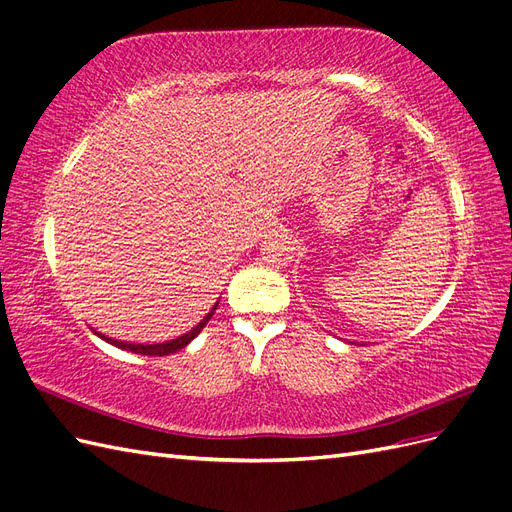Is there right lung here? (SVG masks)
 I'll return each instance as SVG.
<instances>
[{
    "label": "right lung",
    "instance_id": "1",
    "mask_svg": "<svg viewBox=\"0 0 512 512\" xmlns=\"http://www.w3.org/2000/svg\"><path fill=\"white\" fill-rule=\"evenodd\" d=\"M215 309H218V305H215V307L211 309V312H209L203 320H200L190 333H185V335L173 339V342H166V344H149V346H143V344H123V342H117V339H111V337H104V335H100V337H104L108 344H113V346H117V348H121V350H130V352L145 354V356H166V354H173V352H177V350L188 346V344L192 342V339H194L200 331L205 329V324L211 320Z\"/></svg>",
    "mask_w": 512,
    "mask_h": 512
}]
</instances>
